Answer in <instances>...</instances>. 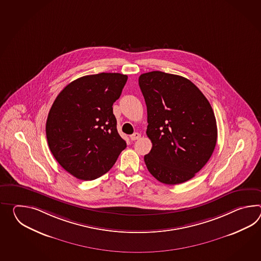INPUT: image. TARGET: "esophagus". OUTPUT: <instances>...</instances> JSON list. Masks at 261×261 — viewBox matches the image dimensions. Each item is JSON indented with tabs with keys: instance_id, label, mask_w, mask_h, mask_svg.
Masks as SVG:
<instances>
[{
	"instance_id": "1",
	"label": "esophagus",
	"mask_w": 261,
	"mask_h": 261,
	"mask_svg": "<svg viewBox=\"0 0 261 261\" xmlns=\"http://www.w3.org/2000/svg\"><path fill=\"white\" fill-rule=\"evenodd\" d=\"M130 139L131 140H138V139H140V134L139 133H134L133 135H131L130 136Z\"/></svg>"
}]
</instances>
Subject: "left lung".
Here are the masks:
<instances>
[{"label":"left lung","instance_id":"obj_1","mask_svg":"<svg viewBox=\"0 0 261 261\" xmlns=\"http://www.w3.org/2000/svg\"><path fill=\"white\" fill-rule=\"evenodd\" d=\"M147 106L146 134L152 147L144 156L149 172L165 185L192 179L208 162L217 140L212 106L186 77L152 71L139 75Z\"/></svg>","mask_w":261,"mask_h":261}]
</instances>
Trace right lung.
Segmentation results:
<instances>
[{"instance_id": "add662e5", "label": "right lung", "mask_w": 261, "mask_h": 261, "mask_svg": "<svg viewBox=\"0 0 261 261\" xmlns=\"http://www.w3.org/2000/svg\"><path fill=\"white\" fill-rule=\"evenodd\" d=\"M126 81L127 75L119 73L84 75L55 99L46 120L47 144L57 162L75 178L101 177L126 148L112 108Z\"/></svg>"}]
</instances>
